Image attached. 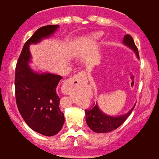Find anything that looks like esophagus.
<instances>
[{
  "label": "esophagus",
  "mask_w": 159,
  "mask_h": 159,
  "mask_svg": "<svg viewBox=\"0 0 159 159\" xmlns=\"http://www.w3.org/2000/svg\"><path fill=\"white\" fill-rule=\"evenodd\" d=\"M86 81V73L85 72H80L79 73H77L76 75H74L73 77H70L69 79H68L66 82H64V84L63 85V87H62V90H63V92L64 94H68V89L70 87V86H77V85H80V84H82Z\"/></svg>",
  "instance_id": "34e87169"
}]
</instances>
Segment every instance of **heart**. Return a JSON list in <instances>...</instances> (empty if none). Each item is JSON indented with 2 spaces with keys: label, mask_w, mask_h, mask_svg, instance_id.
Segmentation results:
<instances>
[{
  "label": "heart",
  "mask_w": 159,
  "mask_h": 159,
  "mask_svg": "<svg viewBox=\"0 0 159 159\" xmlns=\"http://www.w3.org/2000/svg\"><path fill=\"white\" fill-rule=\"evenodd\" d=\"M102 37V34L100 33H95L91 34V36H89L87 40L90 41V42H95V41H98L99 39H100V37Z\"/></svg>",
  "instance_id": "1"
}]
</instances>
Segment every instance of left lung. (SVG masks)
<instances>
[{
  "mask_svg": "<svg viewBox=\"0 0 159 159\" xmlns=\"http://www.w3.org/2000/svg\"><path fill=\"white\" fill-rule=\"evenodd\" d=\"M123 44L128 46L133 50L136 55V57L140 59L139 57V52L138 49L134 42L133 38L129 34H126L124 36L123 38ZM135 104L132 107V109L127 112L125 114L120 116H109L104 113L98 107L97 104H93V106L91 109H86V121L88 126L95 132L97 133H107L110 132L119 127L123 122L126 121V119L131 114L132 110L135 108Z\"/></svg>",
  "mask_w": 159,
  "mask_h": 159,
  "instance_id": "8db88e82",
  "label": "left lung"
}]
</instances>
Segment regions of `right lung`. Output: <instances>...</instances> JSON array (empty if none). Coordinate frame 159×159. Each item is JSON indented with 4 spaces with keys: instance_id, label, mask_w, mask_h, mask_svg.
<instances>
[{
    "instance_id": "obj_1",
    "label": "right lung",
    "mask_w": 159,
    "mask_h": 159,
    "mask_svg": "<svg viewBox=\"0 0 159 159\" xmlns=\"http://www.w3.org/2000/svg\"><path fill=\"white\" fill-rule=\"evenodd\" d=\"M58 28L47 25L37 29L24 44L15 68V99L19 113L31 129L46 136L56 135L64 123L57 94L62 77L34 72L28 65L32 58L29 46L51 36Z\"/></svg>"
}]
</instances>
